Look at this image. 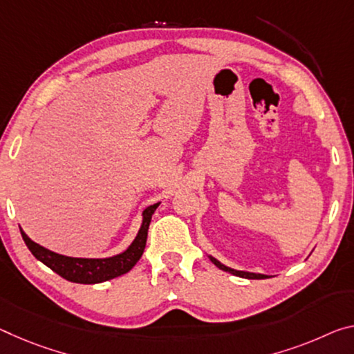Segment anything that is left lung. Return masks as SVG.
Masks as SVG:
<instances>
[{
	"label": "left lung",
	"mask_w": 354,
	"mask_h": 354,
	"mask_svg": "<svg viewBox=\"0 0 354 354\" xmlns=\"http://www.w3.org/2000/svg\"><path fill=\"white\" fill-rule=\"evenodd\" d=\"M209 260H211L212 263H214V265H216L218 269H222V271L233 274V276L244 277V279H266L265 274H255V272H248V271H236V269L228 268V266H225V265H222L221 261L216 260V258H214V257H211V255H209Z\"/></svg>",
	"instance_id": "left-lung-1"
}]
</instances>
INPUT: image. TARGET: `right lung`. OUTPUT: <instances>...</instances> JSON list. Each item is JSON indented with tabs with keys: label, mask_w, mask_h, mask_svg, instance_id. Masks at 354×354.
<instances>
[{
	"label": "right lung",
	"mask_w": 354,
	"mask_h": 354,
	"mask_svg": "<svg viewBox=\"0 0 354 354\" xmlns=\"http://www.w3.org/2000/svg\"><path fill=\"white\" fill-rule=\"evenodd\" d=\"M157 206H159V203H154L143 211L142 225H140L132 244L121 254L109 258H75L59 255L28 238V234L21 228L20 233L31 254L58 276L75 283H100L105 282V280L122 276V274L129 272L137 265L140 257L143 255L145 245H147L151 217H153Z\"/></svg>",
	"instance_id": "add662e5"
}]
</instances>
